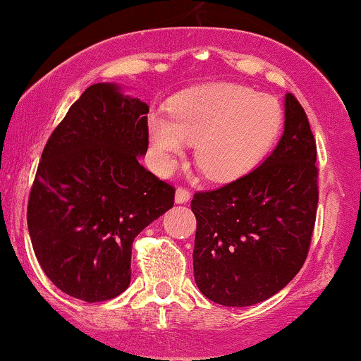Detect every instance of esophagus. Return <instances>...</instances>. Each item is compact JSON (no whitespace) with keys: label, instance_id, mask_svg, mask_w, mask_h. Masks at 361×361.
Listing matches in <instances>:
<instances>
[{"label":"esophagus","instance_id":"obj_1","mask_svg":"<svg viewBox=\"0 0 361 361\" xmlns=\"http://www.w3.org/2000/svg\"><path fill=\"white\" fill-rule=\"evenodd\" d=\"M190 198H192V193H190L186 188H183V186H180V188L176 190V197H175L176 203H186Z\"/></svg>","mask_w":361,"mask_h":361}]
</instances>
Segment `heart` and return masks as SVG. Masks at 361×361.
<instances>
[{
  "mask_svg": "<svg viewBox=\"0 0 361 361\" xmlns=\"http://www.w3.org/2000/svg\"><path fill=\"white\" fill-rule=\"evenodd\" d=\"M169 116H147L151 149L159 171L175 166L186 142L208 180H233L257 166L281 128V111L271 99L235 84L193 87L169 101Z\"/></svg>",
  "mask_w": 361,
  "mask_h": 361,
  "instance_id": "heart-1",
  "label": "heart"
}]
</instances>
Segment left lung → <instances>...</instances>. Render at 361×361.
Listing matches in <instances>:
<instances>
[{"label": "left lung", "mask_w": 361, "mask_h": 361, "mask_svg": "<svg viewBox=\"0 0 361 361\" xmlns=\"http://www.w3.org/2000/svg\"><path fill=\"white\" fill-rule=\"evenodd\" d=\"M318 180L310 121L288 94L284 134L266 161L220 188L193 195V271L203 296L244 307L289 284L310 252Z\"/></svg>", "instance_id": "obj_1"}]
</instances>
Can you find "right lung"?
<instances>
[{
  "mask_svg": "<svg viewBox=\"0 0 361 361\" xmlns=\"http://www.w3.org/2000/svg\"><path fill=\"white\" fill-rule=\"evenodd\" d=\"M149 107L94 84L43 147L27 220L47 277L68 296L101 302L131 282L133 242L175 203V186L139 163Z\"/></svg>",
  "mask_w": 361,
  "mask_h": 361,
  "instance_id": "obj_1",
  "label": "right lung"
}]
</instances>
